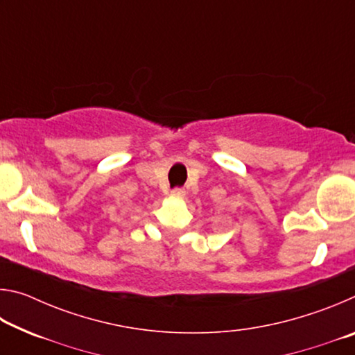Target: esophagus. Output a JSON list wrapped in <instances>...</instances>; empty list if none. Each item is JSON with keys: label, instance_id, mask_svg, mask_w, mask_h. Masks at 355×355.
Masks as SVG:
<instances>
[{"label": "esophagus", "instance_id": "obj_1", "mask_svg": "<svg viewBox=\"0 0 355 355\" xmlns=\"http://www.w3.org/2000/svg\"><path fill=\"white\" fill-rule=\"evenodd\" d=\"M171 194H172L173 197H178V199H182V197L186 196V191H184L183 188H175V189H172Z\"/></svg>", "mask_w": 355, "mask_h": 355}]
</instances>
